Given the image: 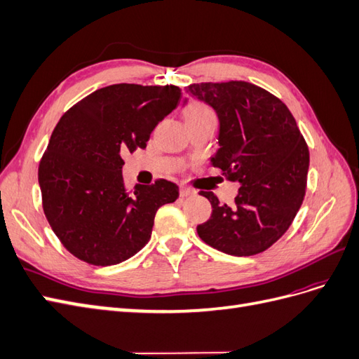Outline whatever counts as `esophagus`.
Returning a JSON list of instances; mask_svg holds the SVG:
<instances>
[{
  "instance_id": "obj_1",
  "label": "esophagus",
  "mask_w": 359,
  "mask_h": 359,
  "mask_svg": "<svg viewBox=\"0 0 359 359\" xmlns=\"http://www.w3.org/2000/svg\"><path fill=\"white\" fill-rule=\"evenodd\" d=\"M193 194H196V191L191 190V189H189V187H184V186H181V187H180V196H181V198L193 196Z\"/></svg>"
}]
</instances>
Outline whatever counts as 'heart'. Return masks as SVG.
I'll return each mask as SVG.
<instances>
[{"mask_svg": "<svg viewBox=\"0 0 359 359\" xmlns=\"http://www.w3.org/2000/svg\"><path fill=\"white\" fill-rule=\"evenodd\" d=\"M186 121H203V119H215V115L210 106L201 102L190 103L184 111Z\"/></svg>", "mask_w": 359, "mask_h": 359, "instance_id": "1", "label": "heart"}]
</instances>
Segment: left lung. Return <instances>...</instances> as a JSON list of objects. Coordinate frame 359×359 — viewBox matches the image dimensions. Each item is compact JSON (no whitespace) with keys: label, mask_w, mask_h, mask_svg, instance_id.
<instances>
[{"label":"left lung","mask_w":359,"mask_h":359,"mask_svg":"<svg viewBox=\"0 0 359 359\" xmlns=\"http://www.w3.org/2000/svg\"><path fill=\"white\" fill-rule=\"evenodd\" d=\"M187 93L219 116L220 148L211 165L241 186L232 208L212 191H201L212 214L198 226V235L226 255L262 253L289 229L304 201L310 163L306 140L287 106L260 86L202 82L189 85Z\"/></svg>","instance_id":"1"}]
</instances>
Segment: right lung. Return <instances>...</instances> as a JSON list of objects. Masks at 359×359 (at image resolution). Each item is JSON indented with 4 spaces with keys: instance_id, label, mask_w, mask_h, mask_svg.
Instances as JSON below:
<instances>
[{
    "instance_id": "1",
    "label": "right lung",
    "mask_w": 359,
    "mask_h": 359,
    "mask_svg": "<svg viewBox=\"0 0 359 359\" xmlns=\"http://www.w3.org/2000/svg\"><path fill=\"white\" fill-rule=\"evenodd\" d=\"M180 100L175 85L115 83L61 116L41 157L39 184L52 231L73 256L111 266L149 241L157 210L178 199V186L157 180L128 191L123 156L145 148Z\"/></svg>"
}]
</instances>
